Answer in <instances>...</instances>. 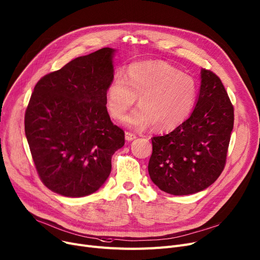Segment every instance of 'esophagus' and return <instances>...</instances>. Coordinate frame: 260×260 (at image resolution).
I'll list each match as a JSON object with an SVG mask.
<instances>
[{"label":"esophagus","instance_id":"esophagus-1","mask_svg":"<svg viewBox=\"0 0 260 260\" xmlns=\"http://www.w3.org/2000/svg\"><path fill=\"white\" fill-rule=\"evenodd\" d=\"M137 138V135L136 134H134V133H131V132H126L125 133V139L127 140V141H133V140H135Z\"/></svg>","mask_w":260,"mask_h":260}]
</instances>
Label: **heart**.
<instances>
[{"mask_svg":"<svg viewBox=\"0 0 260 260\" xmlns=\"http://www.w3.org/2000/svg\"><path fill=\"white\" fill-rule=\"evenodd\" d=\"M198 97L194 79L162 61H142L131 64L124 74L117 75L109 84L106 103L113 119L121 120L138 106L125 123L144 127L151 123L157 131L176 128L188 118Z\"/></svg>","mask_w":260,"mask_h":260,"instance_id":"1","label":"heart"}]
</instances>
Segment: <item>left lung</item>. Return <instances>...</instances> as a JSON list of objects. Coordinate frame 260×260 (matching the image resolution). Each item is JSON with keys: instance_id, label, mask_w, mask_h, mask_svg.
Returning a JSON list of instances; mask_svg holds the SVG:
<instances>
[{"instance_id": "1", "label": "left lung", "mask_w": 260, "mask_h": 260, "mask_svg": "<svg viewBox=\"0 0 260 260\" xmlns=\"http://www.w3.org/2000/svg\"><path fill=\"white\" fill-rule=\"evenodd\" d=\"M196 108L171 133L151 138V181L162 191L187 196L202 191L220 176L234 124V108L220 78L203 69Z\"/></svg>"}]
</instances>
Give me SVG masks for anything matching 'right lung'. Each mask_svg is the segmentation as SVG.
Segmentation results:
<instances>
[{"instance_id":"1","label":"right lung","mask_w":260,"mask_h":260,"mask_svg":"<svg viewBox=\"0 0 260 260\" xmlns=\"http://www.w3.org/2000/svg\"><path fill=\"white\" fill-rule=\"evenodd\" d=\"M114 50L102 48L42 77L25 112V134L41 181L69 198L89 196L103 185L124 132L107 110L114 79Z\"/></svg>"}]
</instances>
